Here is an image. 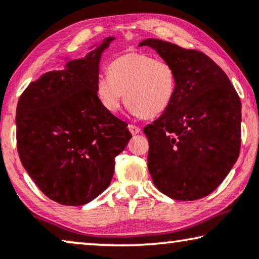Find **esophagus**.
<instances>
[{"instance_id":"34e87169","label":"esophagus","mask_w":259,"mask_h":259,"mask_svg":"<svg viewBox=\"0 0 259 259\" xmlns=\"http://www.w3.org/2000/svg\"><path fill=\"white\" fill-rule=\"evenodd\" d=\"M128 130H130V132L133 134V136H136V134H139L141 132L140 127H138L136 125H128Z\"/></svg>"}]
</instances>
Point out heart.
Masks as SVG:
<instances>
[{
	"label": "heart",
	"mask_w": 259,
	"mask_h": 259,
	"mask_svg": "<svg viewBox=\"0 0 259 259\" xmlns=\"http://www.w3.org/2000/svg\"><path fill=\"white\" fill-rule=\"evenodd\" d=\"M108 76L97 79L100 104L117 113L127 99L136 117L155 118L168 110L175 98L178 78L171 64L137 51H127L112 59Z\"/></svg>",
	"instance_id": "b5f03b06"
}]
</instances>
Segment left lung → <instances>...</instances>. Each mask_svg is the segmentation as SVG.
<instances>
[{
  "label": "left lung",
  "instance_id": "obj_1",
  "mask_svg": "<svg viewBox=\"0 0 259 259\" xmlns=\"http://www.w3.org/2000/svg\"><path fill=\"white\" fill-rule=\"evenodd\" d=\"M171 64L175 98L144 128L149 142L148 170L161 193L179 201L212 193L229 174L241 148V100L229 78L203 52L147 38Z\"/></svg>",
  "mask_w": 259,
  "mask_h": 259
}]
</instances>
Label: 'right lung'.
Here are the masks:
<instances>
[{
    "mask_svg": "<svg viewBox=\"0 0 259 259\" xmlns=\"http://www.w3.org/2000/svg\"><path fill=\"white\" fill-rule=\"evenodd\" d=\"M114 39L93 44L85 57H65L64 69L43 73L18 100L21 162L37 187L61 204L83 205L99 196L113 178L115 156L132 138L96 92L100 59Z\"/></svg>",
    "mask_w": 259,
    "mask_h": 259,
    "instance_id": "add662e5",
    "label": "right lung"
}]
</instances>
